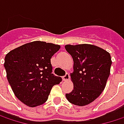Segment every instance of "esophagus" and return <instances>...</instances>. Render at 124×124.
Here are the masks:
<instances>
[{"label": "esophagus", "mask_w": 124, "mask_h": 124, "mask_svg": "<svg viewBox=\"0 0 124 124\" xmlns=\"http://www.w3.org/2000/svg\"><path fill=\"white\" fill-rule=\"evenodd\" d=\"M69 79H70V75L68 73H67L64 76L62 77V80L64 81H67V80H69Z\"/></svg>", "instance_id": "obj_1"}]
</instances>
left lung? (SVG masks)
I'll return each instance as SVG.
<instances>
[{
	"label": "left lung",
	"mask_w": 124,
	"mask_h": 124,
	"mask_svg": "<svg viewBox=\"0 0 124 124\" xmlns=\"http://www.w3.org/2000/svg\"><path fill=\"white\" fill-rule=\"evenodd\" d=\"M74 62L70 73L74 90L66 98L75 106H84L94 101L103 91L111 72L109 52L93 44L65 45Z\"/></svg>",
	"instance_id": "8db88e82"
}]
</instances>
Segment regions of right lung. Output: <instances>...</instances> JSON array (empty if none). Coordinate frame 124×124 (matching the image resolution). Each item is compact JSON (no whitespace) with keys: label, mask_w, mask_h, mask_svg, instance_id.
<instances>
[{"label":"right lung","mask_w":124,"mask_h":124,"mask_svg":"<svg viewBox=\"0 0 124 124\" xmlns=\"http://www.w3.org/2000/svg\"><path fill=\"white\" fill-rule=\"evenodd\" d=\"M60 49L52 43L35 41L9 52L4 67L8 81L16 97L29 107L44 104L52 87L62 81L54 75L52 57Z\"/></svg>","instance_id":"1"}]
</instances>
